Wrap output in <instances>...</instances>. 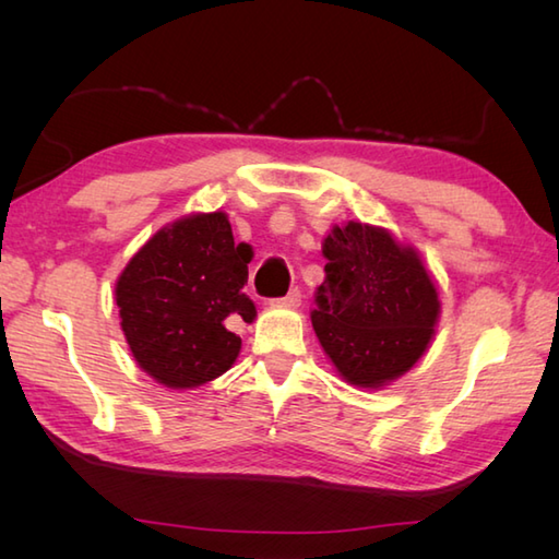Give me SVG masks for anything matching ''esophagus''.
<instances>
[{
	"mask_svg": "<svg viewBox=\"0 0 559 559\" xmlns=\"http://www.w3.org/2000/svg\"><path fill=\"white\" fill-rule=\"evenodd\" d=\"M302 302V293L298 288H293L286 298H278V300H271V307H300Z\"/></svg>",
	"mask_w": 559,
	"mask_h": 559,
	"instance_id": "esophagus-1",
	"label": "esophagus"
}]
</instances>
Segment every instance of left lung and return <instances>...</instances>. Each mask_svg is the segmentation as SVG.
I'll use <instances>...</instances> for the list:
<instances>
[{
	"label": "left lung",
	"instance_id": "left-lung-1",
	"mask_svg": "<svg viewBox=\"0 0 559 559\" xmlns=\"http://www.w3.org/2000/svg\"><path fill=\"white\" fill-rule=\"evenodd\" d=\"M310 312L326 358L348 384L379 389L406 374L435 338L439 290L418 249L379 225H334Z\"/></svg>",
	"mask_w": 559,
	"mask_h": 559
}]
</instances>
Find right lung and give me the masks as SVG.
<instances>
[{"instance_id": "obj_1", "label": "right lung", "mask_w": 559, "mask_h": 559, "mask_svg": "<svg viewBox=\"0 0 559 559\" xmlns=\"http://www.w3.org/2000/svg\"><path fill=\"white\" fill-rule=\"evenodd\" d=\"M252 257L218 209L163 225L127 261L115 302L127 346L153 382L197 389L235 365L242 338L225 319L254 322L257 307L242 293Z\"/></svg>"}]
</instances>
